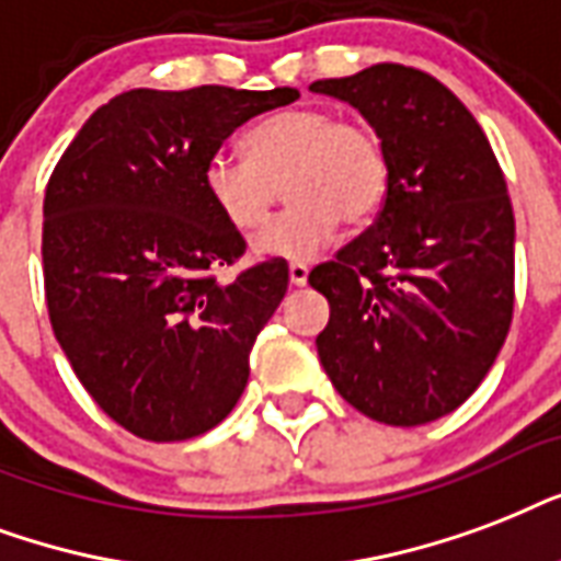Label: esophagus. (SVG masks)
Segmentation results:
<instances>
[{
    "label": "esophagus",
    "instance_id": "esophagus-1",
    "mask_svg": "<svg viewBox=\"0 0 561 561\" xmlns=\"http://www.w3.org/2000/svg\"><path fill=\"white\" fill-rule=\"evenodd\" d=\"M307 275H310V268L304 266V263H289V284L304 286L307 284Z\"/></svg>",
    "mask_w": 561,
    "mask_h": 561
}]
</instances>
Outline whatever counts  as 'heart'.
<instances>
[{
	"mask_svg": "<svg viewBox=\"0 0 561 561\" xmlns=\"http://www.w3.org/2000/svg\"><path fill=\"white\" fill-rule=\"evenodd\" d=\"M286 181L289 210L251 240L257 257L310 263L336 240L340 225L375 219L389 190L383 137L363 119L321 107H286L242 134V160H207V204L231 231H257Z\"/></svg>",
	"mask_w": 561,
	"mask_h": 561,
	"instance_id": "1",
	"label": "heart"
}]
</instances>
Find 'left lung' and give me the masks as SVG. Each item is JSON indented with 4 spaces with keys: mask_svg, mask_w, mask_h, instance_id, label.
I'll use <instances>...</instances> for the list:
<instances>
[{
    "mask_svg": "<svg viewBox=\"0 0 561 561\" xmlns=\"http://www.w3.org/2000/svg\"><path fill=\"white\" fill-rule=\"evenodd\" d=\"M383 137L371 228L310 272L330 304L316 348L363 415L419 427L454 412L501 354L515 304V216L483 128L442 81L401 64L312 81Z\"/></svg>",
    "mask_w": 561,
    "mask_h": 561,
    "instance_id": "left-lung-1",
    "label": "left lung"
}]
</instances>
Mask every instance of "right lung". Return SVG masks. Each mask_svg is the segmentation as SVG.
<instances>
[{
  "label": "right lung",
  "instance_id": "obj_1",
  "mask_svg": "<svg viewBox=\"0 0 561 561\" xmlns=\"http://www.w3.org/2000/svg\"><path fill=\"white\" fill-rule=\"evenodd\" d=\"M295 99V87L128 90L87 119L51 172V330L81 386L134 436H202L249 383V354L284 301L289 266L268 257L216 280L245 240L213 213L202 172L242 123Z\"/></svg>",
  "mask_w": 561,
  "mask_h": 561
}]
</instances>
